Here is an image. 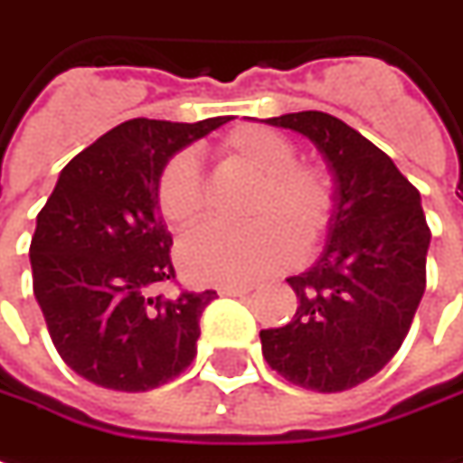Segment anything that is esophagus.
<instances>
[{"mask_svg":"<svg viewBox=\"0 0 463 463\" xmlns=\"http://www.w3.org/2000/svg\"><path fill=\"white\" fill-rule=\"evenodd\" d=\"M218 293H221V296H248V293H250V288L248 286H221L218 288Z\"/></svg>","mask_w":463,"mask_h":463,"instance_id":"34e87169","label":"esophagus"}]
</instances>
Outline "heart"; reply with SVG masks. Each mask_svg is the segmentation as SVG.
<instances>
[{
	"label": "heart",
	"mask_w": 463,
	"mask_h": 463,
	"mask_svg": "<svg viewBox=\"0 0 463 463\" xmlns=\"http://www.w3.org/2000/svg\"><path fill=\"white\" fill-rule=\"evenodd\" d=\"M218 163L255 177L248 200L253 225L203 228L177 248V263L190 280L213 286H245L283 270L298 248L313 250L326 238L335 213L331 173L318 163L296 160V145L263 125H238L213 145ZM155 203L163 221L187 231L205 215V183L195 163L177 155L163 165Z\"/></svg>",
	"instance_id": "1"
}]
</instances>
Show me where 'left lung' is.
Masks as SVG:
<instances>
[{
	"instance_id": "left-lung-1",
	"label": "left lung",
	"mask_w": 463,
	"mask_h": 463,
	"mask_svg": "<svg viewBox=\"0 0 463 463\" xmlns=\"http://www.w3.org/2000/svg\"><path fill=\"white\" fill-rule=\"evenodd\" d=\"M265 122L316 145L331 170L335 213L321 258L288 278L298 298L293 321L260 331L263 355L293 386L348 391L396 355L421 303L431 242L421 195L344 119L308 109Z\"/></svg>"
}]
</instances>
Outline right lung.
<instances>
[{
    "instance_id": "1",
    "label": "right lung",
    "mask_w": 463,
    "mask_h": 463,
    "mask_svg": "<svg viewBox=\"0 0 463 463\" xmlns=\"http://www.w3.org/2000/svg\"><path fill=\"white\" fill-rule=\"evenodd\" d=\"M232 118L128 119L64 165L29 245L34 298L77 376L140 393L185 371L215 290L150 296L175 278L155 203L163 165Z\"/></svg>"
}]
</instances>
